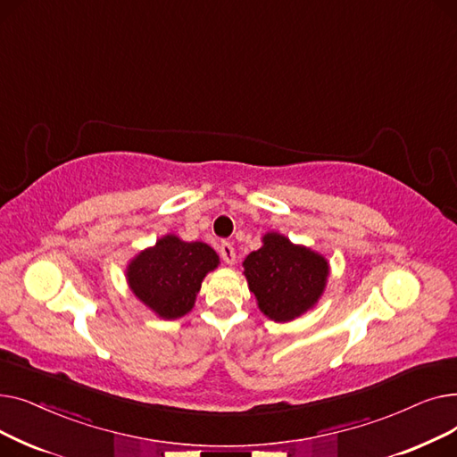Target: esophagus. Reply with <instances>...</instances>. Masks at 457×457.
<instances>
[{
	"mask_svg": "<svg viewBox=\"0 0 457 457\" xmlns=\"http://www.w3.org/2000/svg\"><path fill=\"white\" fill-rule=\"evenodd\" d=\"M220 255H222L226 265H233V262H235V250H233V246L229 243H222L220 245Z\"/></svg>",
	"mask_w": 457,
	"mask_h": 457,
	"instance_id": "obj_1",
	"label": "esophagus"
}]
</instances>
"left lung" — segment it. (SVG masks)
I'll list each match as a JSON object with an SVG mask.
<instances>
[{"label":"left lung","mask_w":457,"mask_h":457,"mask_svg":"<svg viewBox=\"0 0 457 457\" xmlns=\"http://www.w3.org/2000/svg\"><path fill=\"white\" fill-rule=\"evenodd\" d=\"M243 267L261 313L274 322L295 320L315 307L329 276L324 255L293 245L276 231L262 237V246Z\"/></svg>","instance_id":"8db88e82"}]
</instances>
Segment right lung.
<instances>
[{
	"mask_svg": "<svg viewBox=\"0 0 457 457\" xmlns=\"http://www.w3.org/2000/svg\"><path fill=\"white\" fill-rule=\"evenodd\" d=\"M219 262V255L205 243H185L176 235H164L155 246L131 259L126 278L144 305L159 319L174 320L195 307L204 278Z\"/></svg>",
	"mask_w": 457,
	"mask_h": 457,
	"instance_id": "add662e5",
	"label": "right lung"
}]
</instances>
